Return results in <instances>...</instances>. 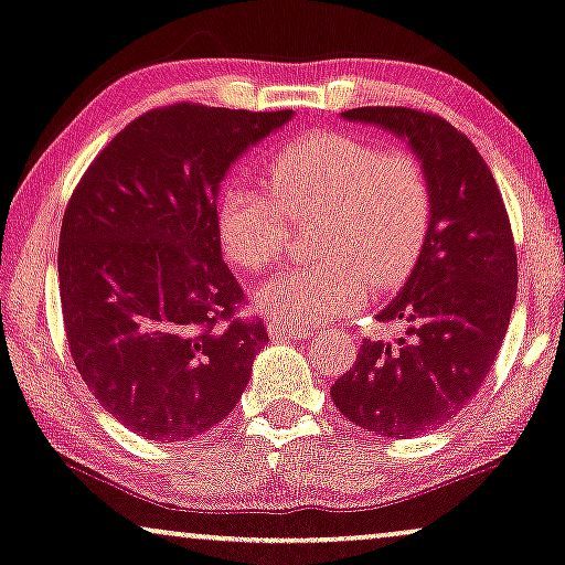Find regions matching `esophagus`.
Segmentation results:
<instances>
[{"mask_svg":"<svg viewBox=\"0 0 565 565\" xmlns=\"http://www.w3.org/2000/svg\"><path fill=\"white\" fill-rule=\"evenodd\" d=\"M268 333L276 338V341H302V338L312 335L310 326H297V322H281V320H270L268 322Z\"/></svg>","mask_w":565,"mask_h":565,"instance_id":"34e87169","label":"esophagus"}]
</instances>
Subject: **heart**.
<instances>
[{"mask_svg":"<svg viewBox=\"0 0 565 565\" xmlns=\"http://www.w3.org/2000/svg\"><path fill=\"white\" fill-rule=\"evenodd\" d=\"M266 188L235 180L220 201V237L237 266L260 270L287 250L289 220H310V266L263 281L255 305L287 322L349 315L370 287L401 284L431 227V185L408 152H380L345 134L297 139L274 154Z\"/></svg>","mask_w":565,"mask_h":565,"instance_id":"b5f03b06","label":"heart"}]
</instances>
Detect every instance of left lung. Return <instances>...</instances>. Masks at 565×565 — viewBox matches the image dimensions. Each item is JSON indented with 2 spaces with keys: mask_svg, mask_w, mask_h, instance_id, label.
Returning <instances> with one entry per match:
<instances>
[{
  "mask_svg": "<svg viewBox=\"0 0 565 565\" xmlns=\"http://www.w3.org/2000/svg\"><path fill=\"white\" fill-rule=\"evenodd\" d=\"M341 118L408 141L431 185V227L401 295L377 315L403 335L364 338L330 397L366 431L418 436L455 418L499 356L516 299L509 214L483 157L445 118L380 105Z\"/></svg>",
  "mask_w": 565,
  "mask_h": 565,
  "instance_id": "left-lung-1",
  "label": "left lung"
}]
</instances>
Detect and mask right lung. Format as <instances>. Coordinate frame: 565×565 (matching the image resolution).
<instances>
[{
	"mask_svg": "<svg viewBox=\"0 0 565 565\" xmlns=\"http://www.w3.org/2000/svg\"><path fill=\"white\" fill-rule=\"evenodd\" d=\"M291 120L178 103L131 120L74 188L58 289L74 366L118 424L154 441L204 434L235 408L268 341L235 318L216 195L232 164Z\"/></svg>",
	"mask_w": 565,
	"mask_h": 565,
	"instance_id": "right-lung-1",
	"label": "right lung"
}]
</instances>
